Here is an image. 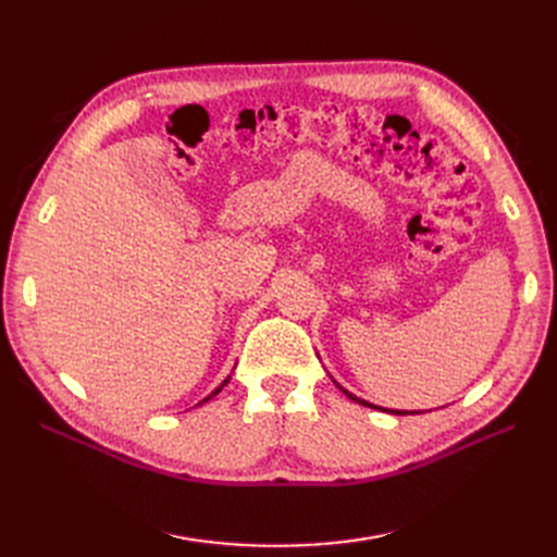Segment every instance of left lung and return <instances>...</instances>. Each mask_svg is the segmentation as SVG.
<instances>
[{"label":"left lung","mask_w":557,"mask_h":557,"mask_svg":"<svg viewBox=\"0 0 557 557\" xmlns=\"http://www.w3.org/2000/svg\"><path fill=\"white\" fill-rule=\"evenodd\" d=\"M339 387H342V385H339ZM342 391H344V387H342ZM344 393H346V395H348V397H350V399H356V401H360V404H364V407H372V404H369V401H364V399H360V397H356V395H350V393H348V391H344ZM383 411H385V409H383ZM393 413H407V411H393Z\"/></svg>","instance_id":"obj_1"}]
</instances>
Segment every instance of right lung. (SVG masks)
I'll return each mask as SVG.
<instances>
[{
    "label": "right lung",
    "instance_id": "1",
    "mask_svg": "<svg viewBox=\"0 0 557 557\" xmlns=\"http://www.w3.org/2000/svg\"><path fill=\"white\" fill-rule=\"evenodd\" d=\"M227 381H230V379H225V381H223V385H227ZM223 385H221V387H215V391H213V393H211V395H209L207 399H201V401H209V399H211L213 395H218V393H221V391H223ZM201 401H199V404H201Z\"/></svg>",
    "mask_w": 557,
    "mask_h": 557
}]
</instances>
